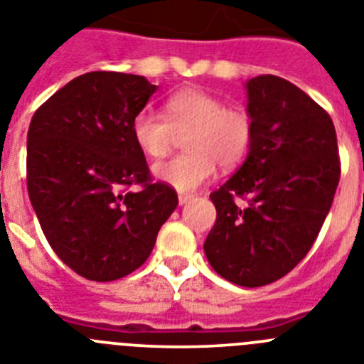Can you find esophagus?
Wrapping results in <instances>:
<instances>
[{"mask_svg":"<svg viewBox=\"0 0 364 364\" xmlns=\"http://www.w3.org/2000/svg\"><path fill=\"white\" fill-rule=\"evenodd\" d=\"M178 198H179V205H186V203L192 199V196H190V194H179Z\"/></svg>","mask_w":364,"mask_h":364,"instance_id":"1","label":"esophagus"}]
</instances>
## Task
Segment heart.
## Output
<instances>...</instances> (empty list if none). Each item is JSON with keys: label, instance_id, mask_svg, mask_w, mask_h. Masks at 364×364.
I'll return each instance as SVG.
<instances>
[{"label": "heart", "instance_id": "1", "mask_svg": "<svg viewBox=\"0 0 364 364\" xmlns=\"http://www.w3.org/2000/svg\"><path fill=\"white\" fill-rule=\"evenodd\" d=\"M132 139L139 152L150 159L168 156L178 134L186 132L185 149L154 166V176L181 192H190L215 174L218 163L225 168L237 165L252 143V117L239 107H225V101L205 88L178 90L165 101V116L141 110L132 119Z\"/></svg>", "mask_w": 364, "mask_h": 364}]
</instances>
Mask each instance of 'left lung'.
<instances>
[{
  "instance_id": "1",
  "label": "left lung",
  "mask_w": 364,
  "mask_h": 364,
  "mask_svg": "<svg viewBox=\"0 0 364 364\" xmlns=\"http://www.w3.org/2000/svg\"><path fill=\"white\" fill-rule=\"evenodd\" d=\"M247 92L250 149L210 194L218 218L203 247L219 276L254 288L281 279L309 254L332 206L341 161L328 112L299 87L267 74L252 77Z\"/></svg>"
}]
</instances>
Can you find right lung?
Instances as JSON below:
<instances>
[{"mask_svg":"<svg viewBox=\"0 0 364 364\" xmlns=\"http://www.w3.org/2000/svg\"><path fill=\"white\" fill-rule=\"evenodd\" d=\"M154 92L143 76L87 72L32 116L28 198L52 250L85 279L116 281L141 267L178 206L172 186L152 181L130 130Z\"/></svg>","mask_w":364,"mask_h":364,"instance_id":"right-lung-1","label":"right lung"}]
</instances>
